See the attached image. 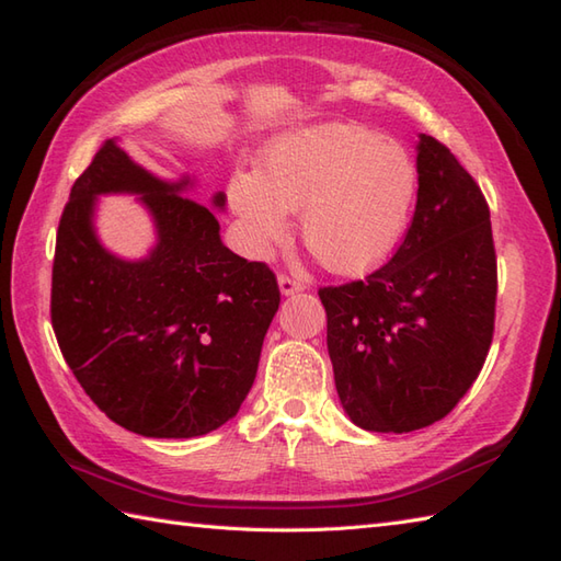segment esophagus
I'll use <instances>...</instances> for the list:
<instances>
[{"mask_svg":"<svg viewBox=\"0 0 561 561\" xmlns=\"http://www.w3.org/2000/svg\"><path fill=\"white\" fill-rule=\"evenodd\" d=\"M304 289H306L304 279L294 277V274H287V272H282V274H279V291H282L284 296L296 294V291H304Z\"/></svg>","mask_w":561,"mask_h":561,"instance_id":"1","label":"esophagus"}]
</instances>
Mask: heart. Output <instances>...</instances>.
<instances>
[{
	"instance_id": "heart-1",
	"label": "heart",
	"mask_w": 561,
	"mask_h": 561,
	"mask_svg": "<svg viewBox=\"0 0 561 561\" xmlns=\"http://www.w3.org/2000/svg\"><path fill=\"white\" fill-rule=\"evenodd\" d=\"M416 169L408 149L359 125L330 123L272 139L260 173H233L229 202L257 255L287 241L289 211L320 265L362 274L380 265L408 226Z\"/></svg>"
}]
</instances>
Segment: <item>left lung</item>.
<instances>
[{"label":"left lung","mask_w":561,"mask_h":561,"mask_svg":"<svg viewBox=\"0 0 561 561\" xmlns=\"http://www.w3.org/2000/svg\"><path fill=\"white\" fill-rule=\"evenodd\" d=\"M414 217L366 279L318 289L344 412L366 432L404 434L456 408L494 335L496 253L490 205L446 145L416 147Z\"/></svg>","instance_id":"1"}]
</instances>
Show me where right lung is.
Listing matches in <instances>:
<instances>
[{
	"label": "right lung",
	"mask_w": 561,
	"mask_h": 561,
	"mask_svg": "<svg viewBox=\"0 0 561 561\" xmlns=\"http://www.w3.org/2000/svg\"><path fill=\"white\" fill-rule=\"evenodd\" d=\"M187 185L159 181L108 139L71 185L57 229L59 350L108 420L151 438L202 436L231 420L279 308L274 272L231 253L217 217L181 195ZM108 192L142 195L160 233L149 259L127 263L98 243L90 219Z\"/></svg>",
	"instance_id": "right-lung-1"
}]
</instances>
